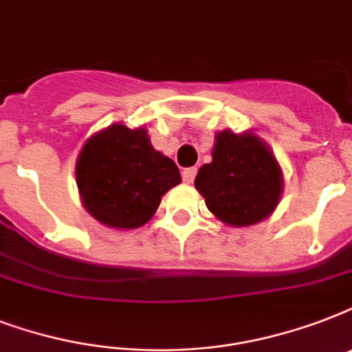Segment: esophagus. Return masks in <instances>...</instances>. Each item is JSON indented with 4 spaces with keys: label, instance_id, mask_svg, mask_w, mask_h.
Returning <instances> with one entry per match:
<instances>
[{
    "label": "esophagus",
    "instance_id": "esophagus-1",
    "mask_svg": "<svg viewBox=\"0 0 352 352\" xmlns=\"http://www.w3.org/2000/svg\"><path fill=\"white\" fill-rule=\"evenodd\" d=\"M195 175H197V168H186V170L182 171V181L186 182V184H192Z\"/></svg>",
    "mask_w": 352,
    "mask_h": 352
}]
</instances>
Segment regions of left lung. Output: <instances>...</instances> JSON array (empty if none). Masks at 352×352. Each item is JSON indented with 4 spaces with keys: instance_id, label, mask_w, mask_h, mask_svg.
<instances>
[{
    "instance_id": "8db88e82",
    "label": "left lung",
    "mask_w": 352,
    "mask_h": 352,
    "mask_svg": "<svg viewBox=\"0 0 352 352\" xmlns=\"http://www.w3.org/2000/svg\"><path fill=\"white\" fill-rule=\"evenodd\" d=\"M195 188L217 219L230 226H250L276 210L283 173L257 135L225 129L215 135L212 162L201 166Z\"/></svg>"
}]
</instances>
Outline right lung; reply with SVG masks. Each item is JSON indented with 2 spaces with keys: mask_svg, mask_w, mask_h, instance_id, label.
<instances>
[{
  "mask_svg": "<svg viewBox=\"0 0 352 352\" xmlns=\"http://www.w3.org/2000/svg\"><path fill=\"white\" fill-rule=\"evenodd\" d=\"M74 171L84 208L118 230L146 225L162 195L181 182L175 162L151 146L148 131L124 124L95 133L80 151Z\"/></svg>",
  "mask_w": 352,
  "mask_h": 352,
  "instance_id": "right-lung-1",
  "label": "right lung"
}]
</instances>
